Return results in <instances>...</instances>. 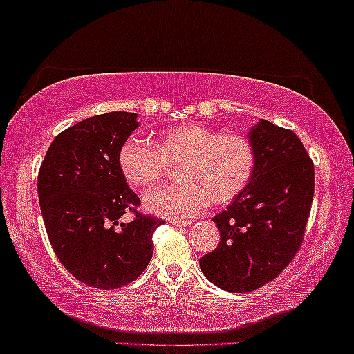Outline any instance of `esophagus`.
Instances as JSON below:
<instances>
[{
  "label": "esophagus",
  "mask_w": 354,
  "mask_h": 354,
  "mask_svg": "<svg viewBox=\"0 0 354 354\" xmlns=\"http://www.w3.org/2000/svg\"><path fill=\"white\" fill-rule=\"evenodd\" d=\"M171 224H172V225H176V227H187V225H190V222H187V221H176V219H172V221H171Z\"/></svg>",
  "instance_id": "esophagus-1"
}]
</instances>
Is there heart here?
<instances>
[{
	"mask_svg": "<svg viewBox=\"0 0 354 354\" xmlns=\"http://www.w3.org/2000/svg\"><path fill=\"white\" fill-rule=\"evenodd\" d=\"M176 164L177 185L149 192L143 205L153 214L183 219L234 201L253 178L256 149L246 135L190 122L164 130L153 143L129 138L119 151L125 180L140 190L156 185Z\"/></svg>",
	"mask_w": 354,
	"mask_h": 354,
	"instance_id": "obj_1",
	"label": "heart"
}]
</instances>
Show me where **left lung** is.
I'll list each match as a JSON object with an SVG mask.
<instances>
[{
    "mask_svg": "<svg viewBox=\"0 0 354 354\" xmlns=\"http://www.w3.org/2000/svg\"><path fill=\"white\" fill-rule=\"evenodd\" d=\"M256 169L248 187L217 214V248L200 259L206 279L232 293L274 280L301 246L314 196V166L292 130L261 119L248 133Z\"/></svg>",
    "mask_w": 354,
    "mask_h": 354,
    "instance_id": "8db88e82",
    "label": "left lung"
}]
</instances>
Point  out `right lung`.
Returning a JSON list of instances; mask_svg holds the SVG:
<instances>
[{
    "mask_svg": "<svg viewBox=\"0 0 354 354\" xmlns=\"http://www.w3.org/2000/svg\"><path fill=\"white\" fill-rule=\"evenodd\" d=\"M138 127L137 114L115 111L72 125L53 140L38 172L48 239L61 264L101 290L140 277L153 256L162 221L135 211L140 198L119 166V151ZM127 210L136 219H118Z\"/></svg>",
    "mask_w": 354,
    "mask_h": 354,
    "instance_id": "right-lung-1",
    "label": "right lung"
}]
</instances>
